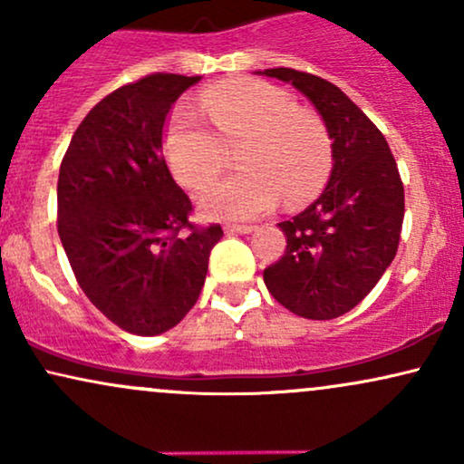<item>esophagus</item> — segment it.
Segmentation results:
<instances>
[{"label":"esophagus","mask_w":464,"mask_h":464,"mask_svg":"<svg viewBox=\"0 0 464 464\" xmlns=\"http://www.w3.org/2000/svg\"><path fill=\"white\" fill-rule=\"evenodd\" d=\"M255 227L253 225H227L225 227V233L227 236H246V233H253Z\"/></svg>","instance_id":"obj_1"}]
</instances>
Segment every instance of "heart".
<instances>
[{"instance_id":"1","label":"heart","mask_w":464,"mask_h":464,"mask_svg":"<svg viewBox=\"0 0 464 464\" xmlns=\"http://www.w3.org/2000/svg\"><path fill=\"white\" fill-rule=\"evenodd\" d=\"M214 130L188 106H179L165 129V161L185 188H200L220 172L225 146H236L246 172L207 185L196 196L209 220H255L279 205L312 198L327 180L332 148L321 120L292 109L290 95L262 80H231L202 93Z\"/></svg>"}]
</instances>
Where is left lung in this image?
<instances>
[{"mask_svg":"<svg viewBox=\"0 0 464 464\" xmlns=\"http://www.w3.org/2000/svg\"><path fill=\"white\" fill-rule=\"evenodd\" d=\"M292 84L314 104L332 140L323 194L279 222L285 253L264 284L285 310L332 321L353 310L395 259L403 225V185L377 126L324 78L276 67L255 72Z\"/></svg>","mask_w":464,"mask_h":464,"instance_id":"1","label":"left lung"}]
</instances>
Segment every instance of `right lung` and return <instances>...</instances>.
I'll use <instances>...</instances> for the list:
<instances>
[{"instance_id":"right-lung-1","label":"right lung","mask_w":464,"mask_h":464,"mask_svg":"<svg viewBox=\"0 0 464 464\" xmlns=\"http://www.w3.org/2000/svg\"><path fill=\"white\" fill-rule=\"evenodd\" d=\"M198 80L152 73L106 95L61 163L63 248L87 299L129 334L159 335L183 321L222 237L220 225H189L191 202L163 159L165 117Z\"/></svg>"}]
</instances>
